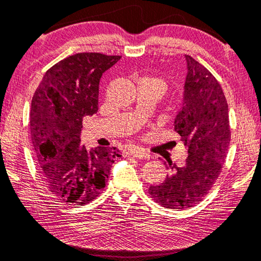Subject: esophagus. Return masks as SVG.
I'll return each instance as SVG.
<instances>
[{"instance_id": "1", "label": "esophagus", "mask_w": 261, "mask_h": 261, "mask_svg": "<svg viewBox=\"0 0 261 261\" xmlns=\"http://www.w3.org/2000/svg\"><path fill=\"white\" fill-rule=\"evenodd\" d=\"M129 155L133 156V157H136V159H140V160L149 159L148 153L144 150H142V149H140V148H136V149H133V150H130Z\"/></svg>"}]
</instances>
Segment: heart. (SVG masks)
I'll use <instances>...</instances> for the list:
<instances>
[{"label": "heart", "instance_id": "1", "mask_svg": "<svg viewBox=\"0 0 261 261\" xmlns=\"http://www.w3.org/2000/svg\"><path fill=\"white\" fill-rule=\"evenodd\" d=\"M153 80H157V79H153ZM157 81H160V82H161L162 84H163V85H164V83H163V82H162V81H161V80H157ZM164 87H165V85H164Z\"/></svg>", "mask_w": 261, "mask_h": 261}]
</instances>
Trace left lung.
Instances as JSON below:
<instances>
[{"label":"left lung","instance_id":"left-lung-1","mask_svg":"<svg viewBox=\"0 0 261 261\" xmlns=\"http://www.w3.org/2000/svg\"><path fill=\"white\" fill-rule=\"evenodd\" d=\"M185 60L187 74L174 130L189 156L182 166L169 162L172 174L149 187L151 198L170 209L192 207L207 195L221 172L231 138L228 102L220 83L190 55Z\"/></svg>","mask_w":261,"mask_h":261}]
</instances>
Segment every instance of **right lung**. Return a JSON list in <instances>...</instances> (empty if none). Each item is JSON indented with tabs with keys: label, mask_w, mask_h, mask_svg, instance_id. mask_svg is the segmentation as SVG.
I'll return each mask as SVG.
<instances>
[{
	"label": "right lung",
	"mask_w": 261,
	"mask_h": 261,
	"mask_svg": "<svg viewBox=\"0 0 261 261\" xmlns=\"http://www.w3.org/2000/svg\"><path fill=\"white\" fill-rule=\"evenodd\" d=\"M121 57L77 53L49 68L34 92L30 113L42 181L65 203L92 201L105 187L117 148L81 144L83 118L98 111L101 75Z\"/></svg>",
	"instance_id": "obj_1"
}]
</instances>
